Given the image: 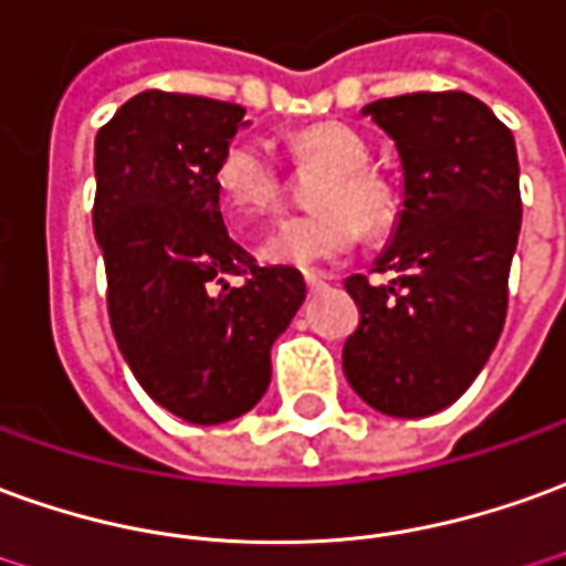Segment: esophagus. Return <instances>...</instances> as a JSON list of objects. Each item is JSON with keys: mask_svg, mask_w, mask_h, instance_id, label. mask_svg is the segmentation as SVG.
Here are the masks:
<instances>
[{"mask_svg": "<svg viewBox=\"0 0 566 566\" xmlns=\"http://www.w3.org/2000/svg\"><path fill=\"white\" fill-rule=\"evenodd\" d=\"M303 279H306V287H310L312 294H315V291H322V287H324V279H322V275H315V272H306Z\"/></svg>", "mask_w": 566, "mask_h": 566, "instance_id": "34e87169", "label": "esophagus"}]
</instances>
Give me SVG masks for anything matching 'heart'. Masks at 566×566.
<instances>
[{
	"mask_svg": "<svg viewBox=\"0 0 566 566\" xmlns=\"http://www.w3.org/2000/svg\"><path fill=\"white\" fill-rule=\"evenodd\" d=\"M294 168L324 165L331 174L315 192L322 211L284 217L260 242L266 263L312 270L349 254L367 235H386L398 220V196L389 180L370 168V146L343 122H315L287 137ZM214 189L239 223L272 214L284 192V171L256 140H235L214 168Z\"/></svg>",
	"mask_w": 566,
	"mask_h": 566,
	"instance_id": "1",
	"label": "heart"
}]
</instances>
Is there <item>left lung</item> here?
I'll return each mask as SVG.
<instances>
[{"label":"left lung","instance_id":"obj_1","mask_svg":"<svg viewBox=\"0 0 566 566\" xmlns=\"http://www.w3.org/2000/svg\"><path fill=\"white\" fill-rule=\"evenodd\" d=\"M365 113L405 165V211L370 272L349 275L358 327L343 370L389 417H429L453 405L488 365L509 310V270L521 232L515 137L465 91H413Z\"/></svg>","mask_w":566,"mask_h":566}]
</instances>
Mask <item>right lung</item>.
<instances>
[{
	"instance_id": "add662e5",
	"label": "right lung",
	"mask_w": 566,
	"mask_h": 566,
	"mask_svg": "<svg viewBox=\"0 0 566 566\" xmlns=\"http://www.w3.org/2000/svg\"><path fill=\"white\" fill-rule=\"evenodd\" d=\"M242 118L239 104L153 88L94 140L113 337L144 392L199 426L263 398L272 343L306 296L294 266H260L220 214L214 168Z\"/></svg>"
}]
</instances>
